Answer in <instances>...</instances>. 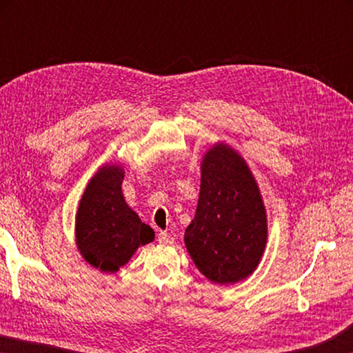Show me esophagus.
Returning <instances> with one entry per match:
<instances>
[{
	"mask_svg": "<svg viewBox=\"0 0 353 353\" xmlns=\"http://www.w3.org/2000/svg\"><path fill=\"white\" fill-rule=\"evenodd\" d=\"M157 240L160 244H172L174 243V238H172L170 234H166V232H160Z\"/></svg>",
	"mask_w": 353,
	"mask_h": 353,
	"instance_id": "34e87169",
	"label": "esophagus"
}]
</instances>
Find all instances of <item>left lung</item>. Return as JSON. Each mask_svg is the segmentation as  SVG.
<instances>
[{
  "mask_svg": "<svg viewBox=\"0 0 353 353\" xmlns=\"http://www.w3.org/2000/svg\"><path fill=\"white\" fill-rule=\"evenodd\" d=\"M183 240L196 268L216 285L241 282L260 265L268 241L265 202L246 160L224 141L202 157L198 208Z\"/></svg>",
  "mask_w": 353,
  "mask_h": 353,
  "instance_id": "8db88e82",
  "label": "left lung"
}]
</instances>
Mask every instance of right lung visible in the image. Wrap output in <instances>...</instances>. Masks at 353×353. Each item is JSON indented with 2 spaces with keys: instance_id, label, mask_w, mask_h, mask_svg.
<instances>
[{
  "instance_id": "right-lung-1",
  "label": "right lung",
  "mask_w": 353,
  "mask_h": 353,
  "mask_svg": "<svg viewBox=\"0 0 353 353\" xmlns=\"http://www.w3.org/2000/svg\"><path fill=\"white\" fill-rule=\"evenodd\" d=\"M123 165L107 163L87 183L76 212V246L88 265L117 272L140 246L154 241V230L128 205L121 185Z\"/></svg>"
}]
</instances>
